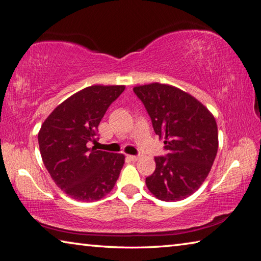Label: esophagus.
Listing matches in <instances>:
<instances>
[{"mask_svg": "<svg viewBox=\"0 0 261 261\" xmlns=\"http://www.w3.org/2000/svg\"><path fill=\"white\" fill-rule=\"evenodd\" d=\"M127 158L131 159V160H134V161H136V160L138 159V155H132V154H129V155H127Z\"/></svg>", "mask_w": 261, "mask_h": 261, "instance_id": "obj_1", "label": "esophagus"}]
</instances>
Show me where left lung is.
I'll return each mask as SVG.
<instances>
[{
  "instance_id": "left-lung-1",
  "label": "left lung",
  "mask_w": 261,
  "mask_h": 261,
  "mask_svg": "<svg viewBox=\"0 0 261 261\" xmlns=\"http://www.w3.org/2000/svg\"><path fill=\"white\" fill-rule=\"evenodd\" d=\"M150 116L153 130L165 138L166 154L155 156V171L146 177L161 201L192 195L208 176L218 148L217 124L210 111L175 87L151 84L134 88Z\"/></svg>"
}]
</instances>
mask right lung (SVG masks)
Instances as JSON below:
<instances>
[{"instance_id":"right-lung-1","label":"right lung","mask_w":261,"mask_h":261,"mask_svg":"<svg viewBox=\"0 0 261 261\" xmlns=\"http://www.w3.org/2000/svg\"><path fill=\"white\" fill-rule=\"evenodd\" d=\"M124 89L87 87L58 106L40 127L38 143L45 167L58 187L74 200H100L118 179L124 155L88 146L98 139V124Z\"/></svg>"}]
</instances>
